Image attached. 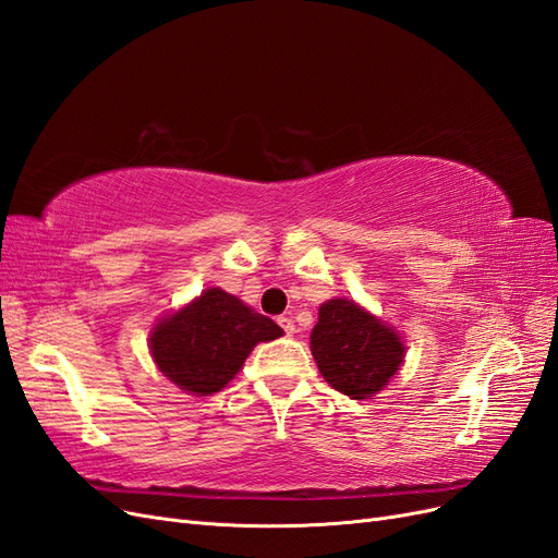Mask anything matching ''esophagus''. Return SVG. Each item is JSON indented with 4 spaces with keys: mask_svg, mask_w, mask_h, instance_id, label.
<instances>
[{
    "mask_svg": "<svg viewBox=\"0 0 558 558\" xmlns=\"http://www.w3.org/2000/svg\"><path fill=\"white\" fill-rule=\"evenodd\" d=\"M279 326L283 328V332H286V335H293V330H295L293 318H289V316H281V318H279Z\"/></svg>",
    "mask_w": 558,
    "mask_h": 558,
    "instance_id": "1",
    "label": "esophagus"
}]
</instances>
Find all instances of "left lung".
<instances>
[{
	"instance_id": "1",
	"label": "left lung",
	"mask_w": 558,
	"mask_h": 558,
	"mask_svg": "<svg viewBox=\"0 0 558 558\" xmlns=\"http://www.w3.org/2000/svg\"><path fill=\"white\" fill-rule=\"evenodd\" d=\"M310 347L324 379L353 400L379 393L404 359L400 335L344 298L318 307Z\"/></svg>"
}]
</instances>
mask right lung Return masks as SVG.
Wrapping results in <instances>:
<instances>
[{"label": "right lung", "instance_id": "obj_1", "mask_svg": "<svg viewBox=\"0 0 558 558\" xmlns=\"http://www.w3.org/2000/svg\"><path fill=\"white\" fill-rule=\"evenodd\" d=\"M283 330L240 298L207 289L179 312L160 318L150 330L148 349L160 373L191 396L218 393L240 373L258 342Z\"/></svg>", "mask_w": 558, "mask_h": 558}]
</instances>
